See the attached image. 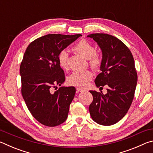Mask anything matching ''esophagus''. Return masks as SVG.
Instances as JSON below:
<instances>
[{
  "mask_svg": "<svg viewBox=\"0 0 153 153\" xmlns=\"http://www.w3.org/2000/svg\"><path fill=\"white\" fill-rule=\"evenodd\" d=\"M76 90L78 92H83V91H84V90H85L84 88H77Z\"/></svg>",
  "mask_w": 153,
  "mask_h": 153,
  "instance_id": "obj_1",
  "label": "esophagus"
}]
</instances>
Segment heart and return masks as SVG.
<instances>
[{"instance_id": "obj_1", "label": "heart", "mask_w": 153, "mask_h": 153, "mask_svg": "<svg viewBox=\"0 0 153 153\" xmlns=\"http://www.w3.org/2000/svg\"><path fill=\"white\" fill-rule=\"evenodd\" d=\"M74 50L86 59H88L90 65L94 69L98 68L101 63V57L95 53V48L92 43L86 40H82L74 46ZM59 65L62 69H68V53L66 51H62L58 56ZM92 78V73L89 70L74 71L68 77V82L76 86L84 87Z\"/></svg>"}]
</instances>
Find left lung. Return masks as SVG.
Segmentation results:
<instances>
[{
  "mask_svg": "<svg viewBox=\"0 0 153 153\" xmlns=\"http://www.w3.org/2000/svg\"><path fill=\"white\" fill-rule=\"evenodd\" d=\"M87 37L92 38L102 51L101 73L96 77V86H108L106 94L90 91L93 96L90 115L100 125H113L126 115L133 101L138 80L134 59L127 46L115 36L92 33Z\"/></svg>",
  "mask_w": 153,
  "mask_h": 153,
  "instance_id": "left-lung-1",
  "label": "left lung"
}]
</instances>
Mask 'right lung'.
<instances>
[{
    "label": "right lung",
    "instance_id": "1",
    "mask_svg": "<svg viewBox=\"0 0 153 153\" xmlns=\"http://www.w3.org/2000/svg\"><path fill=\"white\" fill-rule=\"evenodd\" d=\"M81 34H48L31 42L20 65L22 94L30 112L40 123L54 127L67 120L76 88L62 86L65 79L59 66V53Z\"/></svg>",
    "mask_w": 153,
    "mask_h": 153
}]
</instances>
